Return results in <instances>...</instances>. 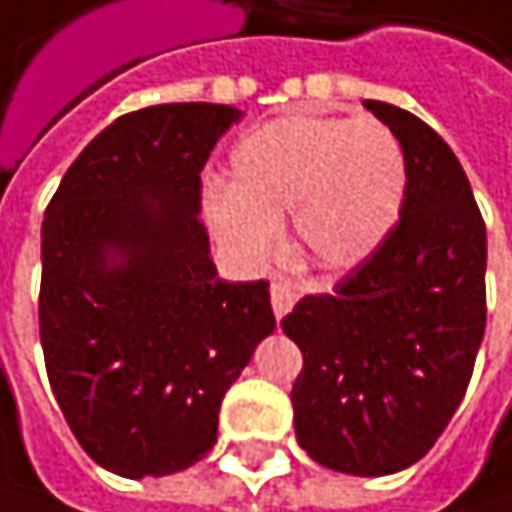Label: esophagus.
<instances>
[{
	"instance_id": "1",
	"label": "esophagus",
	"mask_w": 512,
	"mask_h": 512,
	"mask_svg": "<svg viewBox=\"0 0 512 512\" xmlns=\"http://www.w3.org/2000/svg\"><path fill=\"white\" fill-rule=\"evenodd\" d=\"M269 299H272V313L281 319V316H287L290 310H293V304H296V290H293V284L290 281H272V287H269Z\"/></svg>"
}]
</instances>
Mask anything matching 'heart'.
<instances>
[{
    "label": "heart",
    "instance_id": "b5f03b06",
    "mask_svg": "<svg viewBox=\"0 0 512 512\" xmlns=\"http://www.w3.org/2000/svg\"><path fill=\"white\" fill-rule=\"evenodd\" d=\"M404 193L407 155L390 125L290 114L237 140L225 187L205 193V219L228 252L260 263L290 210L296 249L316 266L343 269L390 234Z\"/></svg>",
    "mask_w": 512,
    "mask_h": 512
}]
</instances>
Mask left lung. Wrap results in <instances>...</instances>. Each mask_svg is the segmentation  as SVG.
I'll list each match as a JSON object with an SVG mask.
<instances>
[{
    "label": "left lung",
    "mask_w": 512,
    "mask_h": 512,
    "mask_svg": "<svg viewBox=\"0 0 512 512\" xmlns=\"http://www.w3.org/2000/svg\"><path fill=\"white\" fill-rule=\"evenodd\" d=\"M407 155V193L381 246L281 319L302 349L296 440L334 472L393 475L422 460L460 407L487 328V225L440 134L363 102Z\"/></svg>",
    "instance_id": "8db88e82"
}]
</instances>
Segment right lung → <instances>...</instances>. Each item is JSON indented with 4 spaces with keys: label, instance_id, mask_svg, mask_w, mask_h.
<instances>
[{
    "label": "right lung",
    "instance_id": "obj_1",
    "mask_svg": "<svg viewBox=\"0 0 512 512\" xmlns=\"http://www.w3.org/2000/svg\"><path fill=\"white\" fill-rule=\"evenodd\" d=\"M237 108L131 111L96 134L43 219L40 343L78 445L122 478L202 460L219 404L275 331L269 284L210 260L202 169Z\"/></svg>",
    "mask_w": 512,
    "mask_h": 512
}]
</instances>
